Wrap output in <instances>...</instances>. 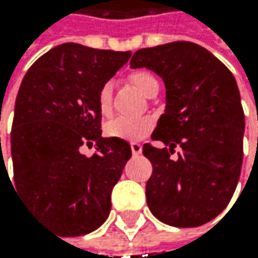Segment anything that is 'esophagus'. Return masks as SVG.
<instances>
[{"mask_svg": "<svg viewBox=\"0 0 258 258\" xmlns=\"http://www.w3.org/2000/svg\"><path fill=\"white\" fill-rule=\"evenodd\" d=\"M130 147H132V153H133L135 156H138V155H141V153H142V145H141V144H138V142H132V144H130Z\"/></svg>", "mask_w": 258, "mask_h": 258, "instance_id": "obj_1", "label": "esophagus"}]
</instances>
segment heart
Listing matches in <instances>:
<instances>
[{"instance_id": "1", "label": "heart", "mask_w": 258, "mask_h": 258, "mask_svg": "<svg viewBox=\"0 0 258 258\" xmlns=\"http://www.w3.org/2000/svg\"><path fill=\"white\" fill-rule=\"evenodd\" d=\"M130 82L138 90L150 97V94L159 88V83L153 74L148 71H136L130 76ZM97 106L102 116L108 117L113 113V88L111 83H105L97 94ZM153 130V120L150 117H116L105 125V135L123 141H139Z\"/></svg>"}]
</instances>
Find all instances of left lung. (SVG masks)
Returning <instances> with one entry per match:
<instances>
[{"mask_svg":"<svg viewBox=\"0 0 258 258\" xmlns=\"http://www.w3.org/2000/svg\"><path fill=\"white\" fill-rule=\"evenodd\" d=\"M130 66L152 69L165 85V113L152 135L165 147H142L153 165L150 212L176 227L214 220L229 204L243 162L244 113L232 73L190 41L139 49Z\"/></svg>","mask_w":258,"mask_h":258,"instance_id":"8db88e82","label":"left lung"}]
</instances>
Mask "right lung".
Instances as JSON below:
<instances>
[{"instance_id": "add662e5", "label": "right lung", "mask_w": 258, "mask_h": 258, "mask_svg": "<svg viewBox=\"0 0 258 258\" xmlns=\"http://www.w3.org/2000/svg\"><path fill=\"white\" fill-rule=\"evenodd\" d=\"M132 52L64 43L41 55L26 73L11 133L15 187L64 237L96 231L111 211V190L132 147L102 138L100 88ZM98 153L85 157L83 143Z\"/></svg>"}]
</instances>
